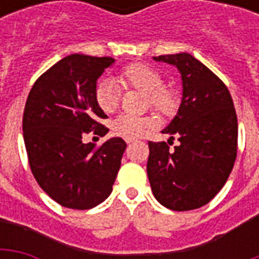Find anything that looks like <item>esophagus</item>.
<instances>
[{
  "label": "esophagus",
  "instance_id": "esophagus-1",
  "mask_svg": "<svg viewBox=\"0 0 259 259\" xmlns=\"http://www.w3.org/2000/svg\"><path fill=\"white\" fill-rule=\"evenodd\" d=\"M124 141H126V144H132V143H135V139H124Z\"/></svg>",
  "mask_w": 259,
  "mask_h": 259
}]
</instances>
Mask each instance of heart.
Returning a JSON list of instances; mask_svg holds the SVG:
<instances>
[{"mask_svg":"<svg viewBox=\"0 0 259 259\" xmlns=\"http://www.w3.org/2000/svg\"><path fill=\"white\" fill-rule=\"evenodd\" d=\"M122 87L136 89L146 93L148 102L154 109L161 113H170L176 108V96L172 89L163 85L161 72L146 64H132L126 66L116 76ZM111 77H104L96 85L94 98L97 107L104 113H113L120 101V87ZM154 124V119L150 116H130L120 115L112 122V130L116 135L135 139L141 136Z\"/></svg>","mask_w":259,"mask_h":259,"instance_id":"heart-1","label":"heart"}]
</instances>
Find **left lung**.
<instances>
[{"instance_id": "1", "label": "left lung", "mask_w": 259, "mask_h": 259, "mask_svg": "<svg viewBox=\"0 0 259 259\" xmlns=\"http://www.w3.org/2000/svg\"><path fill=\"white\" fill-rule=\"evenodd\" d=\"M178 68L182 101L162 130L178 139L174 151L148 143L147 175L154 197L172 211L205 205L219 193L237 154V116L228 87L205 65L187 53L154 57Z\"/></svg>"}]
</instances>
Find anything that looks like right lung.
Returning a JSON list of instances; mask_svg holds the SVG:
<instances>
[{
    "label": "right lung",
    "mask_w": 259,
    "mask_h": 259,
    "mask_svg": "<svg viewBox=\"0 0 259 259\" xmlns=\"http://www.w3.org/2000/svg\"><path fill=\"white\" fill-rule=\"evenodd\" d=\"M115 64L109 57L72 54L41 74L31 87L23 113V140L37 183L65 208L90 209L112 191L126 143L112 137L101 147L83 143L108 118L97 107L94 91L104 70Z\"/></svg>",
    "instance_id": "right-lung-1"
}]
</instances>
